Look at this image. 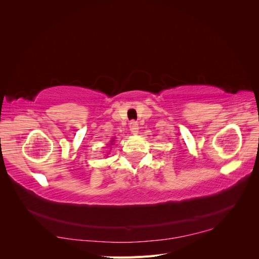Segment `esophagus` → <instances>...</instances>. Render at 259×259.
I'll use <instances>...</instances> for the list:
<instances>
[{
    "label": "esophagus",
    "mask_w": 259,
    "mask_h": 259,
    "mask_svg": "<svg viewBox=\"0 0 259 259\" xmlns=\"http://www.w3.org/2000/svg\"><path fill=\"white\" fill-rule=\"evenodd\" d=\"M138 123L136 121H132L130 123V131L133 133V134H137L138 132Z\"/></svg>",
    "instance_id": "34e87169"
}]
</instances>
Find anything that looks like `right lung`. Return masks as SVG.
<instances>
[{
  "mask_svg": "<svg viewBox=\"0 0 259 259\" xmlns=\"http://www.w3.org/2000/svg\"><path fill=\"white\" fill-rule=\"evenodd\" d=\"M113 140H114V139H112V140H111V145H112V143H113Z\"/></svg>",
  "mask_w": 259,
  "mask_h": 259,
  "instance_id": "add662e5",
  "label": "right lung"
}]
</instances>
